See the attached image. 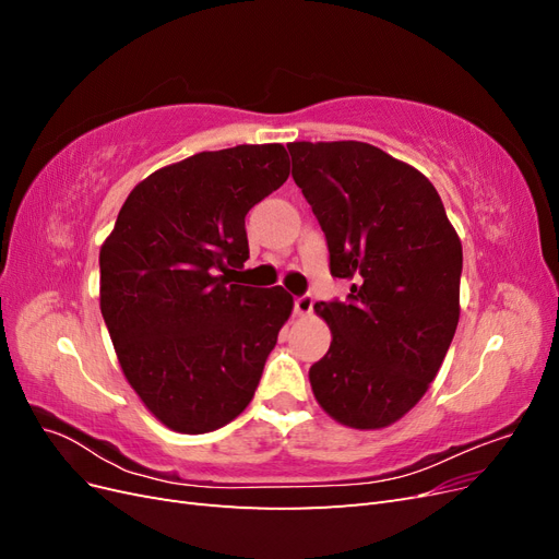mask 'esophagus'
<instances>
[{"label":"esophagus","mask_w":559,"mask_h":559,"mask_svg":"<svg viewBox=\"0 0 559 559\" xmlns=\"http://www.w3.org/2000/svg\"><path fill=\"white\" fill-rule=\"evenodd\" d=\"M312 308H314V298H312V294H302V296H296V298H294V312H296L298 317H306V314H310V312H312Z\"/></svg>","instance_id":"1"}]
</instances>
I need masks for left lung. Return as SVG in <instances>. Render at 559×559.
Masks as SVG:
<instances>
[{"mask_svg": "<svg viewBox=\"0 0 559 559\" xmlns=\"http://www.w3.org/2000/svg\"><path fill=\"white\" fill-rule=\"evenodd\" d=\"M292 177L326 235L345 300L317 302L333 341L314 399L354 429L392 425L425 396L460 321L462 242L433 183L364 142H294Z\"/></svg>", "mask_w": 559, "mask_h": 559, "instance_id": "left-lung-1", "label": "left lung"}]
</instances>
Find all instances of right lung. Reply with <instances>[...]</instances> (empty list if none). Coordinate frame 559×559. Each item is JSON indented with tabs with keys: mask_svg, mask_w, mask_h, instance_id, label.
<instances>
[{
	"mask_svg": "<svg viewBox=\"0 0 559 559\" xmlns=\"http://www.w3.org/2000/svg\"><path fill=\"white\" fill-rule=\"evenodd\" d=\"M289 177L282 144L202 151L138 183L99 249V308L123 373L165 427L238 417L292 314L282 286L235 284L247 212Z\"/></svg>",
	"mask_w": 559,
	"mask_h": 559,
	"instance_id": "add662e5",
	"label": "right lung"
}]
</instances>
